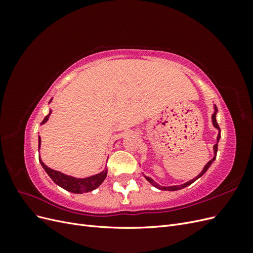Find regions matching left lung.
<instances>
[{"label":"left lung","mask_w":253,"mask_h":253,"mask_svg":"<svg viewBox=\"0 0 253 253\" xmlns=\"http://www.w3.org/2000/svg\"><path fill=\"white\" fill-rule=\"evenodd\" d=\"M216 112H217V109H216V106H214V113H213V115H212V124H213V126H214V127H216L218 131H219V133H218V135H217V143H215L214 144V147H213V149H214V157L210 160V162L207 164L206 166H205V168L203 169V171L198 174L195 178H193V179H191V180H189V181H187V182H185V183H182V185H179V186H170V187H163V186H159L157 182H155L154 180H153L152 178H150V177H148V176H144L145 177V179H147L151 185H153L154 186L155 188H157V189H159V190H165V191H176V190H180V189H183V188H186V187H188V186H190L191 183H193L196 179H198L201 177V176H203L205 173H206V171L209 169L210 168V166L212 165V163L214 162V159H215V157H216V153H217V144H218V140H219V138H220V128H219V126H218V125H217V121H216Z\"/></svg>","instance_id":"obj_1"}]
</instances>
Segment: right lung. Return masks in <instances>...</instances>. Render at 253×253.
<instances>
[{"label":"right lung","mask_w":253,"mask_h":253,"mask_svg":"<svg viewBox=\"0 0 253 253\" xmlns=\"http://www.w3.org/2000/svg\"><path fill=\"white\" fill-rule=\"evenodd\" d=\"M50 113H51V111L49 112L47 116L43 119V121L41 122V125H44L45 122L48 120ZM40 145H41V137L39 136V149H40ZM39 160H40L41 166L43 167V169L45 170V172L48 174V176L53 180V182L57 183V185L60 186L61 188L65 189L66 191H70V192H72V193L82 194V193L89 192V191L95 190L96 188H98L99 186L101 185V183L103 182V180L106 177V174H108V171L104 170L101 173L93 175V176H89V177L76 178V177H73V176L66 175V174L61 173L59 171L50 169V168H48L46 165H45L42 162L40 157H39Z\"/></svg>","instance_id":"add662e5"}]
</instances>
